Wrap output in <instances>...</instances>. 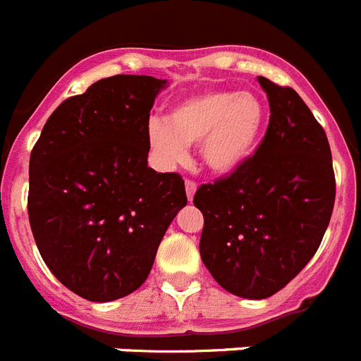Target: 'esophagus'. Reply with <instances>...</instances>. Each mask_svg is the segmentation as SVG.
I'll return each mask as SVG.
<instances>
[{"label":"esophagus","mask_w":361,"mask_h":361,"mask_svg":"<svg viewBox=\"0 0 361 361\" xmlns=\"http://www.w3.org/2000/svg\"><path fill=\"white\" fill-rule=\"evenodd\" d=\"M184 186H186V195H188V201H192L193 195H195V190H197V184L195 180H192V178H186V183H184Z\"/></svg>","instance_id":"esophagus-1"}]
</instances>
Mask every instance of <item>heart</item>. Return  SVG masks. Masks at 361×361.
I'll list each match as a JSON object with an SVG mask.
<instances>
[{
	"label": "heart",
	"mask_w": 361,
	"mask_h": 361,
	"mask_svg": "<svg viewBox=\"0 0 361 361\" xmlns=\"http://www.w3.org/2000/svg\"><path fill=\"white\" fill-rule=\"evenodd\" d=\"M264 124L267 109L254 92L208 91L177 102L166 122L149 120L147 144L166 166L183 162L188 147L199 144L202 164L230 175L252 159Z\"/></svg>",
	"instance_id": "1"
}]
</instances>
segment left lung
Segmentation results:
<instances>
[{
    "instance_id": "8db88e82",
    "label": "left lung",
    "mask_w": 361,
    "mask_h": 361,
    "mask_svg": "<svg viewBox=\"0 0 361 361\" xmlns=\"http://www.w3.org/2000/svg\"><path fill=\"white\" fill-rule=\"evenodd\" d=\"M270 104L267 133L252 159L201 184L202 263L224 290L264 300L294 279L319 248L336 178L327 135L288 85L259 76Z\"/></svg>"
}]
</instances>
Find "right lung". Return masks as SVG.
Here are the masks:
<instances>
[{
  "label": "right lung",
  "instance_id": "add662e5",
  "mask_svg": "<svg viewBox=\"0 0 361 361\" xmlns=\"http://www.w3.org/2000/svg\"><path fill=\"white\" fill-rule=\"evenodd\" d=\"M166 80L116 75L63 100L29 162V221L58 281L89 301L131 294L186 206L178 173L147 168V126Z\"/></svg>",
  "mask_w": 361,
  "mask_h": 361
}]
</instances>
